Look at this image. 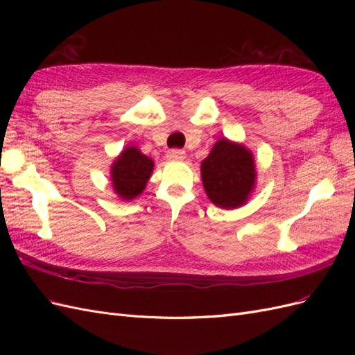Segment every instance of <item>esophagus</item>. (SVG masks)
I'll return each instance as SVG.
<instances>
[{"label": "esophagus", "instance_id": "esophagus-1", "mask_svg": "<svg viewBox=\"0 0 355 355\" xmlns=\"http://www.w3.org/2000/svg\"><path fill=\"white\" fill-rule=\"evenodd\" d=\"M167 158L171 161H179L185 158V151L184 149H170L167 153Z\"/></svg>", "mask_w": 355, "mask_h": 355}]
</instances>
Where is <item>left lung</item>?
Segmentation results:
<instances>
[{"label": "left lung", "mask_w": 355, "mask_h": 355, "mask_svg": "<svg viewBox=\"0 0 355 355\" xmlns=\"http://www.w3.org/2000/svg\"><path fill=\"white\" fill-rule=\"evenodd\" d=\"M202 185L213 204L222 209L240 207L253 189V155L243 145L220 139L201 164Z\"/></svg>", "instance_id": "8db88e82"}]
</instances>
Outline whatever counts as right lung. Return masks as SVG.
<instances>
[{
    "label": "right lung",
    "instance_id": "right-lung-1",
    "mask_svg": "<svg viewBox=\"0 0 355 355\" xmlns=\"http://www.w3.org/2000/svg\"><path fill=\"white\" fill-rule=\"evenodd\" d=\"M154 161L144 155L137 148L128 146L112 164V184L120 198L133 200L145 189L153 173Z\"/></svg>",
    "mask_w": 355,
    "mask_h": 355
}]
</instances>
